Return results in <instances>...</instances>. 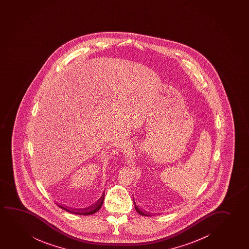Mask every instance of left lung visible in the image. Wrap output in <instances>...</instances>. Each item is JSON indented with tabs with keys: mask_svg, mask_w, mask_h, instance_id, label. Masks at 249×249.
<instances>
[{
	"mask_svg": "<svg viewBox=\"0 0 249 249\" xmlns=\"http://www.w3.org/2000/svg\"><path fill=\"white\" fill-rule=\"evenodd\" d=\"M133 200H134V199H133ZM133 203H134V208H135V210H136L140 215H142V216H151L150 213H149L148 212L143 211V210H142L141 208H139V207L137 206L136 202H135V201H133Z\"/></svg>",
	"mask_w": 249,
	"mask_h": 249,
	"instance_id": "obj_1",
	"label": "left lung"
}]
</instances>
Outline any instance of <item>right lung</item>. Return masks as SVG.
Segmentation results:
<instances>
[{
  "label": "right lung",
  "instance_id": "right-lung-1",
  "mask_svg": "<svg viewBox=\"0 0 249 249\" xmlns=\"http://www.w3.org/2000/svg\"><path fill=\"white\" fill-rule=\"evenodd\" d=\"M104 199H105V191L103 193L102 196L99 198L98 201H95L93 204L90 205L89 207L85 208H69L67 206H64V205L57 204L59 208L64 209L65 211L69 212L71 213H74V214L78 215H91L99 211L100 208L102 207L103 202H104Z\"/></svg>",
  "mask_w": 249,
  "mask_h": 249
}]
</instances>
